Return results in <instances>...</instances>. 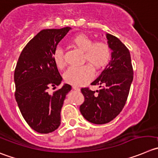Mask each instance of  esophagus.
<instances>
[{
    "mask_svg": "<svg viewBox=\"0 0 158 158\" xmlns=\"http://www.w3.org/2000/svg\"><path fill=\"white\" fill-rule=\"evenodd\" d=\"M72 88H73L75 90H77V91L80 90V88H79V86H72Z\"/></svg>",
    "mask_w": 158,
    "mask_h": 158,
    "instance_id": "34e87169",
    "label": "esophagus"
}]
</instances>
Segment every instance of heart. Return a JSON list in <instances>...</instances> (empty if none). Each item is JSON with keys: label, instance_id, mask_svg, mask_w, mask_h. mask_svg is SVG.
<instances>
[{"label": "heart", "instance_id": "1", "mask_svg": "<svg viewBox=\"0 0 158 158\" xmlns=\"http://www.w3.org/2000/svg\"><path fill=\"white\" fill-rule=\"evenodd\" d=\"M72 44L84 51L83 61L88 62L81 66H72L65 72L64 79L66 82L74 86H81L91 80L94 69L105 67L110 59V48L104 41H95L86 34H79L71 40ZM53 60L58 69L66 65L64 53L62 48H57L53 53Z\"/></svg>", "mask_w": 158, "mask_h": 158}]
</instances>
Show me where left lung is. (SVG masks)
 Segmentation results:
<instances>
[{"mask_svg": "<svg viewBox=\"0 0 158 158\" xmlns=\"http://www.w3.org/2000/svg\"><path fill=\"white\" fill-rule=\"evenodd\" d=\"M107 44L111 50V60L91 85H98L99 90L82 88L84 102L79 107L81 114L89 122L97 125L108 123L122 111L127 101L133 69L129 49L116 36L107 33Z\"/></svg>", "mask_w": 158, "mask_h": 158, "instance_id": "1", "label": "left lung"}]
</instances>
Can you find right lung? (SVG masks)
Wrapping results in <instances>:
<instances>
[{
    "label": "right lung",
    "mask_w": 158,
    "mask_h": 158,
    "mask_svg": "<svg viewBox=\"0 0 158 158\" xmlns=\"http://www.w3.org/2000/svg\"><path fill=\"white\" fill-rule=\"evenodd\" d=\"M70 27L43 29L23 48L15 69L16 102L22 115L33 130L47 134L61 124V110L72 89L64 84L53 94L62 77L53 60V53Z\"/></svg>",
    "instance_id": "add662e5"
}]
</instances>
